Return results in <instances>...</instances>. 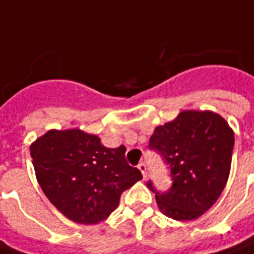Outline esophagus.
I'll return each instance as SVG.
<instances>
[{
  "label": "esophagus",
  "mask_w": 254,
  "mask_h": 254,
  "mask_svg": "<svg viewBox=\"0 0 254 254\" xmlns=\"http://www.w3.org/2000/svg\"><path fill=\"white\" fill-rule=\"evenodd\" d=\"M138 169L141 170V173H142V176H144V179H146V174H148L146 164H145V162H140V164H138Z\"/></svg>",
  "instance_id": "34e87169"
}]
</instances>
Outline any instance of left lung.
<instances>
[{
  "label": "left lung",
  "instance_id": "left-lung-1",
  "mask_svg": "<svg viewBox=\"0 0 254 254\" xmlns=\"http://www.w3.org/2000/svg\"><path fill=\"white\" fill-rule=\"evenodd\" d=\"M233 146V130L213 112L185 110L156 127L149 149L161 154L173 181L166 191L146 183L160 210L177 221H190L210 209L229 177Z\"/></svg>",
  "mask_w": 254,
  "mask_h": 254
}]
</instances>
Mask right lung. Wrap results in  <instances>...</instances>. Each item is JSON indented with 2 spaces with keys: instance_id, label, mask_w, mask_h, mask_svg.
<instances>
[{
  "instance_id": "1",
  "label": "right lung",
  "mask_w": 254,
  "mask_h": 254,
  "mask_svg": "<svg viewBox=\"0 0 254 254\" xmlns=\"http://www.w3.org/2000/svg\"><path fill=\"white\" fill-rule=\"evenodd\" d=\"M127 148H105L80 129L49 130L30 146L37 181L65 217L78 224L105 220L123 191L142 174L127 164Z\"/></svg>"
}]
</instances>
